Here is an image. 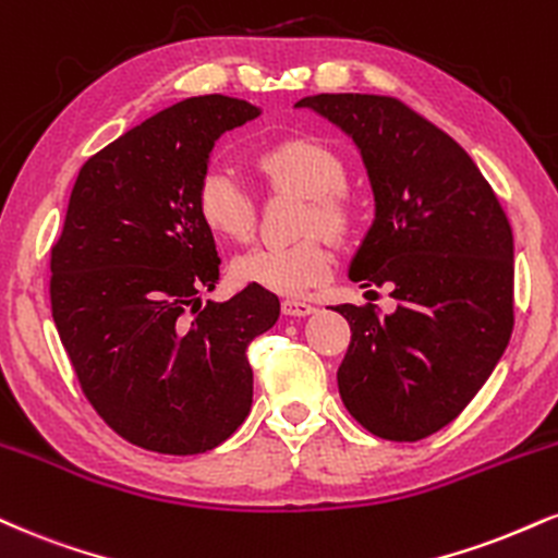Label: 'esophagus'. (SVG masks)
<instances>
[{
  "label": "esophagus",
  "mask_w": 558,
  "mask_h": 558,
  "mask_svg": "<svg viewBox=\"0 0 558 558\" xmlns=\"http://www.w3.org/2000/svg\"><path fill=\"white\" fill-rule=\"evenodd\" d=\"M283 314L286 317H308V314H314L317 308H314L312 304H306V301H283Z\"/></svg>",
  "instance_id": "obj_1"
}]
</instances>
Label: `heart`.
<instances>
[{"label": "heart", "mask_w": 558, "mask_h": 558, "mask_svg": "<svg viewBox=\"0 0 558 558\" xmlns=\"http://www.w3.org/2000/svg\"><path fill=\"white\" fill-rule=\"evenodd\" d=\"M257 169L272 190L308 197L301 218L306 239L288 246H257L233 259L231 275L241 286H257L278 296H301L332 272V254L322 231L345 239L353 228V207L343 194L348 169L343 158L327 145L308 137H293L267 147L257 156ZM194 210L215 236L246 241L254 231V199L233 173L205 171L194 190Z\"/></svg>", "instance_id": "obj_1"}]
</instances>
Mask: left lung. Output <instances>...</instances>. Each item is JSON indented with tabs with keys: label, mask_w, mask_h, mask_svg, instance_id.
Segmentation results:
<instances>
[{
	"label": "left lung",
	"mask_w": 558,
	"mask_h": 558,
	"mask_svg": "<svg viewBox=\"0 0 558 558\" xmlns=\"http://www.w3.org/2000/svg\"><path fill=\"white\" fill-rule=\"evenodd\" d=\"M359 147L374 223L348 278L389 286L398 308L340 304L351 345L338 368L348 413L389 441L445 428L492 377L514 325L512 228L462 147L398 98L299 100Z\"/></svg>",
	"instance_id": "8db88e82"
}]
</instances>
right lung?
<instances>
[{"label": "right lung", "mask_w": 558, "mask_h": 558, "mask_svg": "<svg viewBox=\"0 0 558 558\" xmlns=\"http://www.w3.org/2000/svg\"><path fill=\"white\" fill-rule=\"evenodd\" d=\"M259 117L250 100L173 104L85 160L51 246V317L85 398L132 445L199 454L252 408L246 348L280 301L218 283L213 233L194 210L215 140Z\"/></svg>", "instance_id": "right-lung-1"}]
</instances>
